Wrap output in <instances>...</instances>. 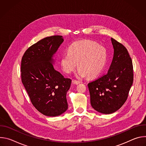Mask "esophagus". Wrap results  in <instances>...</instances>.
<instances>
[{
	"instance_id": "1",
	"label": "esophagus",
	"mask_w": 146,
	"mask_h": 146,
	"mask_svg": "<svg viewBox=\"0 0 146 146\" xmlns=\"http://www.w3.org/2000/svg\"><path fill=\"white\" fill-rule=\"evenodd\" d=\"M73 82L74 83V84H80V81H78V80H73Z\"/></svg>"
}]
</instances>
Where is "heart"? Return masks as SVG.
I'll return each mask as SVG.
<instances>
[{
	"label": "heart",
	"instance_id": "heart-1",
	"mask_svg": "<svg viewBox=\"0 0 146 146\" xmlns=\"http://www.w3.org/2000/svg\"><path fill=\"white\" fill-rule=\"evenodd\" d=\"M106 49L92 41H84L72 46L68 52L60 59L63 70L70 73L74 71L78 63L76 75L78 77L87 76L90 78L97 77L103 70L107 61Z\"/></svg>",
	"mask_w": 146,
	"mask_h": 146
}]
</instances>
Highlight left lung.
I'll return each instance as SVG.
<instances>
[{
	"instance_id": "8db88e82",
	"label": "left lung",
	"mask_w": 146,
	"mask_h": 146,
	"mask_svg": "<svg viewBox=\"0 0 146 146\" xmlns=\"http://www.w3.org/2000/svg\"><path fill=\"white\" fill-rule=\"evenodd\" d=\"M114 56L106 74L88 83L92 107L103 114H111L126 102L133 84L132 59L127 49L111 38Z\"/></svg>"
}]
</instances>
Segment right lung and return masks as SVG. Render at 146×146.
<instances>
[{
    "label": "right lung",
    "instance_id": "add662e5",
    "mask_svg": "<svg viewBox=\"0 0 146 146\" xmlns=\"http://www.w3.org/2000/svg\"><path fill=\"white\" fill-rule=\"evenodd\" d=\"M64 41L62 36L45 37L29 47L21 64V80L34 107L41 113L58 116L68 108L66 94L72 80L55 70L53 55Z\"/></svg>",
    "mask_w": 146,
    "mask_h": 146
}]
</instances>
